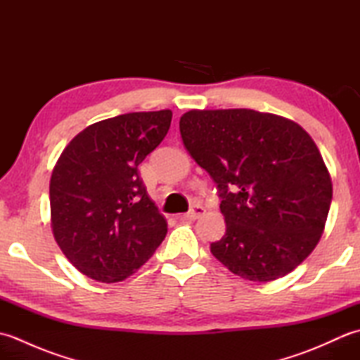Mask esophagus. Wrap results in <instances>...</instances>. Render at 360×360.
<instances>
[{
	"mask_svg": "<svg viewBox=\"0 0 360 360\" xmlns=\"http://www.w3.org/2000/svg\"><path fill=\"white\" fill-rule=\"evenodd\" d=\"M204 212H205V209L202 207V205H193L192 209H190L187 213H184V215H181L179 218H181V219L193 221V219H198L200 217H202Z\"/></svg>",
	"mask_w": 360,
	"mask_h": 360,
	"instance_id": "obj_1",
	"label": "esophagus"
}]
</instances>
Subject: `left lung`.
<instances>
[{
  "label": "left lung",
  "mask_w": 360,
  "mask_h": 360,
  "mask_svg": "<svg viewBox=\"0 0 360 360\" xmlns=\"http://www.w3.org/2000/svg\"><path fill=\"white\" fill-rule=\"evenodd\" d=\"M184 147L219 188L226 233L210 244L250 281L285 277L325 231L333 182L316 142L294 120L248 108L190 110Z\"/></svg>",
  "instance_id": "8db88e82"
}]
</instances>
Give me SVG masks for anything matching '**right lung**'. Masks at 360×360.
Listing matches in <instances>:
<instances>
[{
  "instance_id": "1",
  "label": "right lung",
  "mask_w": 360,
  "mask_h": 360,
  "mask_svg": "<svg viewBox=\"0 0 360 360\" xmlns=\"http://www.w3.org/2000/svg\"><path fill=\"white\" fill-rule=\"evenodd\" d=\"M170 110L128 112L86 127L49 182L53 238L71 264L102 283L128 278L162 243L167 219L137 167L162 142Z\"/></svg>"
}]
</instances>
